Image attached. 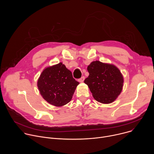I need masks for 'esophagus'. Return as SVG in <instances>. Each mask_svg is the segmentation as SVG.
Returning <instances> with one entry per match:
<instances>
[{
  "label": "esophagus",
  "mask_w": 154,
  "mask_h": 154,
  "mask_svg": "<svg viewBox=\"0 0 154 154\" xmlns=\"http://www.w3.org/2000/svg\"><path fill=\"white\" fill-rule=\"evenodd\" d=\"M85 77L84 76H83V77H82L80 79H79V82H83V81H84V80H85Z\"/></svg>",
  "instance_id": "1"
}]
</instances>
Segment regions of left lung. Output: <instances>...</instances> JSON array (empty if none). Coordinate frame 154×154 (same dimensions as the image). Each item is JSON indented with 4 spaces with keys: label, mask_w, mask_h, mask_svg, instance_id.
<instances>
[{
    "label": "left lung",
    "mask_w": 154,
    "mask_h": 154,
    "mask_svg": "<svg viewBox=\"0 0 154 154\" xmlns=\"http://www.w3.org/2000/svg\"><path fill=\"white\" fill-rule=\"evenodd\" d=\"M89 76L84 82L94 99L102 103L114 102L121 94L124 83L119 69L113 64L94 61L88 66Z\"/></svg>",
    "instance_id": "8db88e82"
}]
</instances>
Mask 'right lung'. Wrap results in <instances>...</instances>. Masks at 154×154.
Instances as JSON below:
<instances>
[{"mask_svg":"<svg viewBox=\"0 0 154 154\" xmlns=\"http://www.w3.org/2000/svg\"><path fill=\"white\" fill-rule=\"evenodd\" d=\"M79 84L72 72L62 63L45 68L37 82L43 99L56 106L69 102Z\"/></svg>","mask_w":154,"mask_h":154,"instance_id":"obj_1","label":"right lung"}]
</instances>
